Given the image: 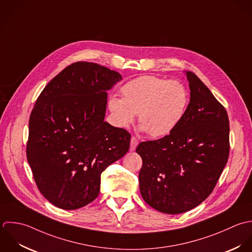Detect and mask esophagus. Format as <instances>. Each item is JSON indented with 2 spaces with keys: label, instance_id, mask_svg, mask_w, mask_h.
<instances>
[{
  "label": "esophagus",
  "instance_id": "obj_1",
  "mask_svg": "<svg viewBox=\"0 0 252 252\" xmlns=\"http://www.w3.org/2000/svg\"><path fill=\"white\" fill-rule=\"evenodd\" d=\"M138 144H139V141L137 140V138L136 137H132L131 141H130V151L134 152L136 150Z\"/></svg>",
  "mask_w": 252,
  "mask_h": 252
}]
</instances>
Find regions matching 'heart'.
Returning a JSON list of instances; mask_svg holds the SVG:
<instances>
[{
  "label": "heart",
  "instance_id": "1",
  "mask_svg": "<svg viewBox=\"0 0 252 252\" xmlns=\"http://www.w3.org/2000/svg\"><path fill=\"white\" fill-rule=\"evenodd\" d=\"M123 97L110 96L108 108L116 126L126 128L138 113L142 131L154 138L172 133L183 120L188 104L189 92L176 80L142 76L121 88Z\"/></svg>",
  "mask_w": 252,
  "mask_h": 252
}]
</instances>
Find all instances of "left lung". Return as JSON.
I'll return each instance as SVG.
<instances>
[{
  "mask_svg": "<svg viewBox=\"0 0 252 252\" xmlns=\"http://www.w3.org/2000/svg\"><path fill=\"white\" fill-rule=\"evenodd\" d=\"M189 103L177 128L167 136L141 143L140 191L153 208L187 212L212 192L230 152L229 118L225 107L192 72H186Z\"/></svg>",
  "mask_w": 252,
  "mask_h": 252,
  "instance_id": "left-lung-1",
  "label": "left lung"
}]
</instances>
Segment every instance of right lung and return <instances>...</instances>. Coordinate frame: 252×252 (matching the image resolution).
<instances>
[{"mask_svg":"<svg viewBox=\"0 0 252 252\" xmlns=\"http://www.w3.org/2000/svg\"><path fill=\"white\" fill-rule=\"evenodd\" d=\"M120 80L116 71L78 62L38 96L26 156L39 190L55 206L74 210L94 200L101 172L129 151L131 135L103 121L106 92Z\"/></svg>","mask_w":252,"mask_h":252,"instance_id":"right-lung-1","label":"right lung"}]
</instances>
